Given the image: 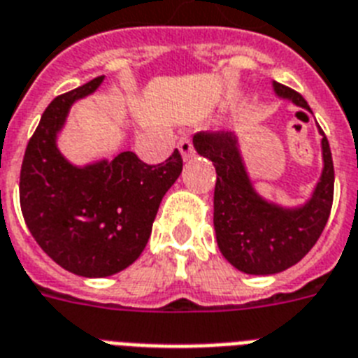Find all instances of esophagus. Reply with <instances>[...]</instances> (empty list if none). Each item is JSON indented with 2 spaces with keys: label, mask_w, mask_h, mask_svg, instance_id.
<instances>
[{
  "label": "esophagus",
  "mask_w": 358,
  "mask_h": 358,
  "mask_svg": "<svg viewBox=\"0 0 358 358\" xmlns=\"http://www.w3.org/2000/svg\"><path fill=\"white\" fill-rule=\"evenodd\" d=\"M179 150H181V155L185 161L190 159V157L194 155L192 138H190V136H181V140H179Z\"/></svg>",
  "instance_id": "34e87169"
}]
</instances>
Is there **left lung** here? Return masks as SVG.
I'll use <instances>...</instances> for the list:
<instances>
[{"instance_id": "obj_1", "label": "left lung", "mask_w": 358, "mask_h": 358, "mask_svg": "<svg viewBox=\"0 0 358 358\" xmlns=\"http://www.w3.org/2000/svg\"><path fill=\"white\" fill-rule=\"evenodd\" d=\"M281 98L307 108L301 94L273 83ZM324 171L310 201L301 208H281L264 201L251 187L238 142L227 131H201L194 134L197 153L216 168L214 229L222 255L240 271L270 275L297 264L324 233L334 194V166L327 136L320 127Z\"/></svg>"}]
</instances>
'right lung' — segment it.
<instances>
[{"label":"right lung","instance_id":"add662e5","mask_svg":"<svg viewBox=\"0 0 358 358\" xmlns=\"http://www.w3.org/2000/svg\"><path fill=\"white\" fill-rule=\"evenodd\" d=\"M103 76L57 96L29 138L20 170V207L33 238L64 270L83 277L118 273L138 259L157 210L182 170L179 150L161 164L133 151L77 168L55 138L71 103L92 94Z\"/></svg>","mask_w":358,"mask_h":358}]
</instances>
